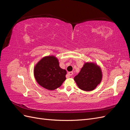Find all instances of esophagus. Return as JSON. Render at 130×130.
I'll use <instances>...</instances> for the list:
<instances>
[{"label": "esophagus", "mask_w": 130, "mask_h": 130, "mask_svg": "<svg viewBox=\"0 0 130 130\" xmlns=\"http://www.w3.org/2000/svg\"><path fill=\"white\" fill-rule=\"evenodd\" d=\"M73 72H69L68 73V75L70 76V77H72L73 76Z\"/></svg>", "instance_id": "1"}]
</instances>
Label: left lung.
<instances>
[{"label": "left lung", "instance_id": "1", "mask_svg": "<svg viewBox=\"0 0 130 130\" xmlns=\"http://www.w3.org/2000/svg\"><path fill=\"white\" fill-rule=\"evenodd\" d=\"M103 78L100 67L92 62H85L74 80L78 87L85 91H92L99 85Z\"/></svg>", "mask_w": 130, "mask_h": 130}]
</instances>
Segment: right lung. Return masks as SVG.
<instances>
[{"label": "right lung", "instance_id": "1", "mask_svg": "<svg viewBox=\"0 0 130 130\" xmlns=\"http://www.w3.org/2000/svg\"><path fill=\"white\" fill-rule=\"evenodd\" d=\"M59 64L56 57L49 55L43 57L35 66L34 77L41 87L53 90L62 85L66 79L67 71Z\"/></svg>", "mask_w": 130, "mask_h": 130}]
</instances>
